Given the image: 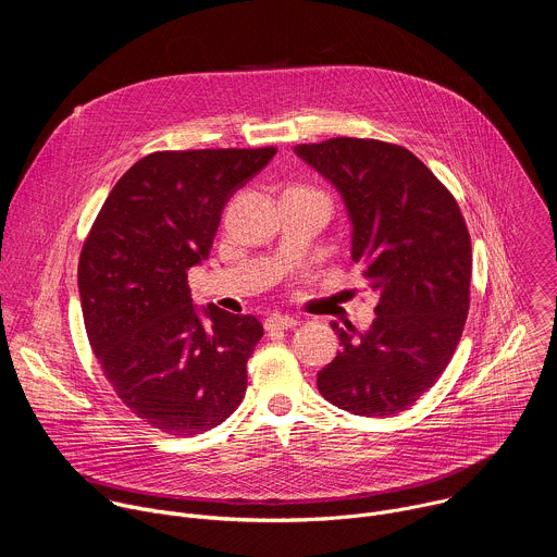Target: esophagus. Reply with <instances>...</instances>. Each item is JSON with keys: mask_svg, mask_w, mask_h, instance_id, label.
<instances>
[{"mask_svg": "<svg viewBox=\"0 0 557 557\" xmlns=\"http://www.w3.org/2000/svg\"><path fill=\"white\" fill-rule=\"evenodd\" d=\"M299 324L297 317H290V314H271L269 320L264 322V329L267 331H288V329H295Z\"/></svg>", "mask_w": 557, "mask_h": 557, "instance_id": "1", "label": "esophagus"}]
</instances>
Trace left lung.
<instances>
[{
	"label": "left lung",
	"instance_id": "8db88e82",
	"mask_svg": "<svg viewBox=\"0 0 557 557\" xmlns=\"http://www.w3.org/2000/svg\"><path fill=\"white\" fill-rule=\"evenodd\" d=\"M295 153L342 194L352 262L379 297L368 331L331 324L342 352L317 372V387L350 414H399L438 381L460 342L471 280L467 224L454 196L401 145L339 136Z\"/></svg>",
	"mask_w": 557,
	"mask_h": 557
}]
</instances>
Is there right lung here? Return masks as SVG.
<instances>
[{
  "instance_id": "right-lung-1",
  "label": "right lung",
  "mask_w": 557,
  "mask_h": 557,
  "mask_svg": "<svg viewBox=\"0 0 557 557\" xmlns=\"http://www.w3.org/2000/svg\"><path fill=\"white\" fill-rule=\"evenodd\" d=\"M275 147L153 151L103 202L78 258L90 346L119 399L147 425L194 436L243 404L264 335L253 314L196 308L191 267L209 258L228 198Z\"/></svg>"
}]
</instances>
